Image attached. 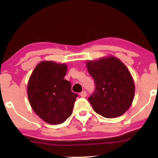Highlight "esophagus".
<instances>
[{"mask_svg": "<svg viewBox=\"0 0 158 158\" xmlns=\"http://www.w3.org/2000/svg\"><path fill=\"white\" fill-rule=\"evenodd\" d=\"M80 96L81 97H85L87 96V93H86L85 90H83V91H82L81 94H80Z\"/></svg>", "mask_w": 158, "mask_h": 158, "instance_id": "34e87169", "label": "esophagus"}]
</instances>
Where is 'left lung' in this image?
<instances>
[{"mask_svg":"<svg viewBox=\"0 0 158 158\" xmlns=\"http://www.w3.org/2000/svg\"><path fill=\"white\" fill-rule=\"evenodd\" d=\"M96 90L88 101L97 114L106 118L122 116L131 106L135 93L133 77L127 66L114 55L87 60Z\"/></svg>","mask_w":158,"mask_h":158,"instance_id":"obj_1","label":"left lung"}]
</instances>
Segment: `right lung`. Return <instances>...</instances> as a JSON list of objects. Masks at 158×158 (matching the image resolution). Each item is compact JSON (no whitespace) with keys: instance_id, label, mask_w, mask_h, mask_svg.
Returning <instances> with one entry per match:
<instances>
[{"instance_id":"obj_1","label":"right lung","mask_w":158,"mask_h":158,"mask_svg":"<svg viewBox=\"0 0 158 158\" xmlns=\"http://www.w3.org/2000/svg\"><path fill=\"white\" fill-rule=\"evenodd\" d=\"M67 70L66 64L43 60L35 67L28 81L30 105L48 124H62L73 113L77 95L71 90L70 82L64 79Z\"/></svg>"}]
</instances>
